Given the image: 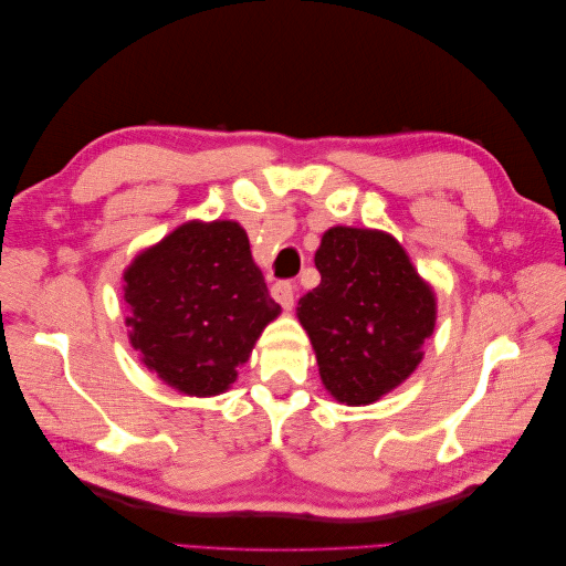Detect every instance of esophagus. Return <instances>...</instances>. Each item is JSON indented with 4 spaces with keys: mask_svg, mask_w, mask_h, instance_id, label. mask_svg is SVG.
<instances>
[{
    "mask_svg": "<svg viewBox=\"0 0 566 566\" xmlns=\"http://www.w3.org/2000/svg\"><path fill=\"white\" fill-rule=\"evenodd\" d=\"M271 297L276 300L283 310H293L295 304V285L290 281H279L271 285Z\"/></svg>",
    "mask_w": 566,
    "mask_h": 566,
    "instance_id": "1",
    "label": "esophagus"
}]
</instances>
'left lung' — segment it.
Instances as JSON below:
<instances>
[{
  "label": "left lung",
  "mask_w": 566,
  "mask_h": 566,
  "mask_svg": "<svg viewBox=\"0 0 566 566\" xmlns=\"http://www.w3.org/2000/svg\"><path fill=\"white\" fill-rule=\"evenodd\" d=\"M314 262L321 283L300 300L297 318L321 380L339 403L378 401L420 364L437 321L432 287L385 231L333 227Z\"/></svg>",
  "instance_id": "8db88e82"
}]
</instances>
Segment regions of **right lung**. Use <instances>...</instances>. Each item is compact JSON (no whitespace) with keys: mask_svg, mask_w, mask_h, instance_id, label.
Listing matches in <instances>:
<instances>
[{"mask_svg":"<svg viewBox=\"0 0 566 566\" xmlns=\"http://www.w3.org/2000/svg\"><path fill=\"white\" fill-rule=\"evenodd\" d=\"M132 347L163 382L214 397L281 314L235 221H188L125 271Z\"/></svg>","mask_w":566,"mask_h":566,"instance_id":"1","label":"right lung"}]
</instances>
